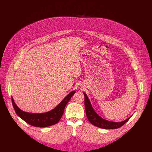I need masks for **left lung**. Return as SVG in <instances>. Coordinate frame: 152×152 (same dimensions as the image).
Listing matches in <instances>:
<instances>
[{
	"label": "left lung",
	"instance_id": "obj_1",
	"mask_svg": "<svg viewBox=\"0 0 152 152\" xmlns=\"http://www.w3.org/2000/svg\"><path fill=\"white\" fill-rule=\"evenodd\" d=\"M85 96V107L86 115L90 122L95 126L104 129H117L124 125L131 117L121 121V122H114L107 121L100 117L94 110L93 107L89 100L88 97L85 93H83Z\"/></svg>",
	"mask_w": 152,
	"mask_h": 152
}]
</instances>
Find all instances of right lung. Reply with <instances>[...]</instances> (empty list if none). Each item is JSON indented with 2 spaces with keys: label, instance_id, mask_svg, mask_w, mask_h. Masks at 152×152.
I'll use <instances>...</instances> for the list:
<instances>
[{
  "label": "right lung",
  "instance_id": "1",
  "mask_svg": "<svg viewBox=\"0 0 152 152\" xmlns=\"http://www.w3.org/2000/svg\"><path fill=\"white\" fill-rule=\"evenodd\" d=\"M75 93V91H72L53 110L41 114L29 113L21 110L16 105L12 97H11V100L14 109L19 117L32 126L46 127L55 124L60 120L64 113L65 107Z\"/></svg>",
  "mask_w": 152,
  "mask_h": 152
}]
</instances>
